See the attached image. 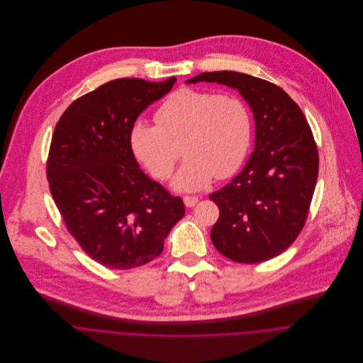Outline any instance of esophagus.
Wrapping results in <instances>:
<instances>
[{
    "label": "esophagus",
    "instance_id": "34e87169",
    "mask_svg": "<svg viewBox=\"0 0 363 363\" xmlns=\"http://www.w3.org/2000/svg\"><path fill=\"white\" fill-rule=\"evenodd\" d=\"M183 201H184V206H186V207L193 208L197 206L199 199H197V197H189V196H186V197H183Z\"/></svg>",
    "mask_w": 363,
    "mask_h": 363
}]
</instances>
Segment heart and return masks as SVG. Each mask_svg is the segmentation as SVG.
Segmentation results:
<instances>
[{
	"mask_svg": "<svg viewBox=\"0 0 363 363\" xmlns=\"http://www.w3.org/2000/svg\"><path fill=\"white\" fill-rule=\"evenodd\" d=\"M157 124L137 121L130 131L134 156L155 176L167 179L180 156L186 160L172 180L177 191H199L233 176L250 151L253 121L235 95L182 88L155 114Z\"/></svg>",
	"mask_w": 363,
	"mask_h": 363,
	"instance_id": "obj_1",
	"label": "heart"
}]
</instances>
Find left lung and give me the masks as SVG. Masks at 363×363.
Masks as SVG:
<instances>
[{
  "label": "left lung",
  "mask_w": 363,
  "mask_h": 363,
  "mask_svg": "<svg viewBox=\"0 0 363 363\" xmlns=\"http://www.w3.org/2000/svg\"><path fill=\"white\" fill-rule=\"evenodd\" d=\"M238 89L256 124L255 151L243 170L209 196L219 208L211 240L228 259L255 264L285 252L311 207L318 155L308 120L279 86L236 71L203 72L186 84Z\"/></svg>",
  "instance_id": "1"
}]
</instances>
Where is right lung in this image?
<instances>
[{
    "label": "right lung",
    "instance_id": "obj_1",
    "mask_svg": "<svg viewBox=\"0 0 363 363\" xmlns=\"http://www.w3.org/2000/svg\"><path fill=\"white\" fill-rule=\"evenodd\" d=\"M120 78L69 104L48 162L52 200L68 232L95 261L130 269L156 259L184 204L151 180L130 147L137 117L174 85Z\"/></svg>",
    "mask_w": 363,
    "mask_h": 363
}]
</instances>
